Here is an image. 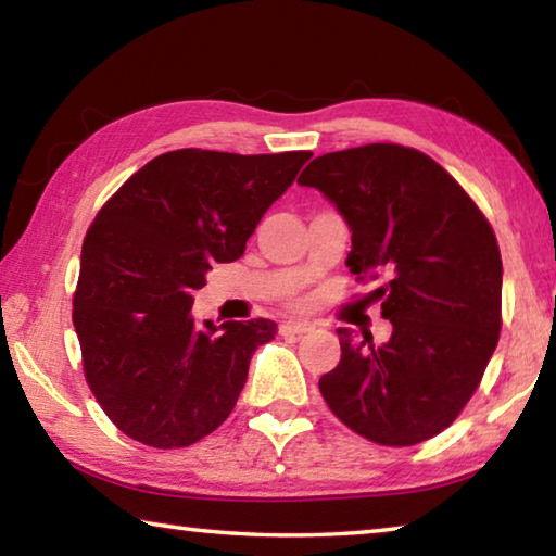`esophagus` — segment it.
Wrapping results in <instances>:
<instances>
[{
  "instance_id": "esophagus-1",
  "label": "esophagus",
  "mask_w": 556,
  "mask_h": 556,
  "mask_svg": "<svg viewBox=\"0 0 556 556\" xmlns=\"http://www.w3.org/2000/svg\"><path fill=\"white\" fill-rule=\"evenodd\" d=\"M308 331H314V324L312 321H301V318H291V321H285L279 326L281 336H301V333H308Z\"/></svg>"
}]
</instances>
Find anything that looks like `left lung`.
I'll list each match as a JSON object with an SVG mask.
<instances>
[{"instance_id":"obj_1","label":"left lung","mask_w":556,"mask_h":556,"mask_svg":"<svg viewBox=\"0 0 556 556\" xmlns=\"http://www.w3.org/2000/svg\"><path fill=\"white\" fill-rule=\"evenodd\" d=\"M351 228L345 265L375 289L390 341L338 328L341 363L318 380L345 427L382 446L444 431L481 382L501 336L503 260L485 215L434 159L400 144L316 156L299 176Z\"/></svg>"}]
</instances>
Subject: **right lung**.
Segmentation results:
<instances>
[{
	"mask_svg": "<svg viewBox=\"0 0 556 556\" xmlns=\"http://www.w3.org/2000/svg\"><path fill=\"white\" fill-rule=\"evenodd\" d=\"M312 152L178 149L127 178L80 252L73 326L92 394L119 431L181 448L218 429L250 357L277 333L269 318L195 321L193 294L215 262L242 257L267 208Z\"/></svg>",
	"mask_w": 556,
	"mask_h": 556,
	"instance_id": "add662e5",
	"label": "right lung"
}]
</instances>
